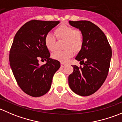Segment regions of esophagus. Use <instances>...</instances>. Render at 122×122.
I'll return each mask as SVG.
<instances>
[{"instance_id": "esophagus-1", "label": "esophagus", "mask_w": 122, "mask_h": 122, "mask_svg": "<svg viewBox=\"0 0 122 122\" xmlns=\"http://www.w3.org/2000/svg\"><path fill=\"white\" fill-rule=\"evenodd\" d=\"M66 66V64L63 63V62H61V67H65Z\"/></svg>"}]
</instances>
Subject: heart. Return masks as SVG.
<instances>
[{
  "label": "heart",
  "mask_w": 122,
  "mask_h": 122,
  "mask_svg": "<svg viewBox=\"0 0 122 122\" xmlns=\"http://www.w3.org/2000/svg\"><path fill=\"white\" fill-rule=\"evenodd\" d=\"M55 33L59 41H64L63 48H65L53 53L52 56L55 60L66 62L73 56L74 51H79L83 45V33L80 30L62 24L55 28ZM45 43L51 51H54L57 48V39L51 33H48L45 36Z\"/></svg>",
  "instance_id": "1"
}]
</instances>
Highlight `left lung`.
Instances as JSON below:
<instances>
[{"instance_id":"obj_1","label":"left lung","mask_w":122,"mask_h":122,"mask_svg":"<svg viewBox=\"0 0 122 122\" xmlns=\"http://www.w3.org/2000/svg\"><path fill=\"white\" fill-rule=\"evenodd\" d=\"M83 33V45L76 57L83 66H73L68 76L71 89L80 96H89L100 88L107 78L112 58V48L103 31L89 21H69Z\"/></svg>"}]
</instances>
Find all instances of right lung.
Returning a JSON list of instances; mask_svg holds the SVG:
<instances>
[{"mask_svg": "<svg viewBox=\"0 0 122 122\" xmlns=\"http://www.w3.org/2000/svg\"><path fill=\"white\" fill-rule=\"evenodd\" d=\"M60 21L31 20L19 29L9 51V62L20 88L27 95L39 97L46 94L60 62L49 58L45 36ZM39 59L47 61L40 65Z\"/></svg>", "mask_w": 122, "mask_h": 122, "instance_id": "1", "label": "right lung"}]
</instances>
